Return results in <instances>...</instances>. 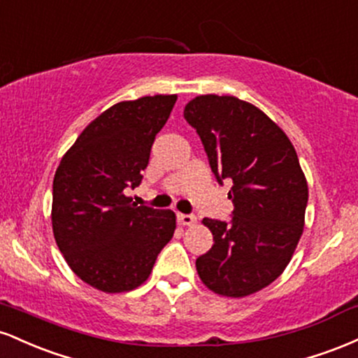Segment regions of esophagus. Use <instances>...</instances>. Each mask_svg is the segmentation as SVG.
Listing matches in <instances>:
<instances>
[{
  "label": "esophagus",
  "instance_id": "esophagus-1",
  "mask_svg": "<svg viewBox=\"0 0 358 358\" xmlns=\"http://www.w3.org/2000/svg\"><path fill=\"white\" fill-rule=\"evenodd\" d=\"M176 220H178L180 225H195L196 224L195 215H188V213H178V215H176Z\"/></svg>",
  "mask_w": 358,
  "mask_h": 358
}]
</instances>
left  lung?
<instances>
[{"instance_id":"obj_1","label":"left lung","mask_w":358,"mask_h":358,"mask_svg":"<svg viewBox=\"0 0 358 358\" xmlns=\"http://www.w3.org/2000/svg\"><path fill=\"white\" fill-rule=\"evenodd\" d=\"M183 116L217 180H232V220H202L213 245L196 259V273L215 294L249 296L276 281L293 257L305 227L306 176L285 131L250 102L205 94Z\"/></svg>"}]
</instances>
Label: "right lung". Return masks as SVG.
Instances as JSON below:
<instances>
[{
  "label": "right lung",
  "mask_w": 358,
  "mask_h": 358,
  "mask_svg": "<svg viewBox=\"0 0 358 358\" xmlns=\"http://www.w3.org/2000/svg\"><path fill=\"white\" fill-rule=\"evenodd\" d=\"M176 94L122 101L99 114L62 156L53 176L52 229L69 268L104 293L136 289L173 237V210L138 207L151 146Z\"/></svg>",
  "instance_id": "add662e5"
}]
</instances>
